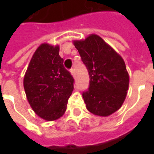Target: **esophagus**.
Returning <instances> with one entry per match:
<instances>
[{
  "mask_svg": "<svg viewBox=\"0 0 154 154\" xmlns=\"http://www.w3.org/2000/svg\"><path fill=\"white\" fill-rule=\"evenodd\" d=\"M70 72H71V74H72L73 77H75V70H74L73 68H72V69L70 70Z\"/></svg>",
  "mask_w": 154,
  "mask_h": 154,
  "instance_id": "1",
  "label": "esophagus"
}]
</instances>
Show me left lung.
Returning <instances> with one entry per match:
<instances>
[{"label": "left lung", "mask_w": 154, "mask_h": 154, "mask_svg": "<svg viewBox=\"0 0 154 154\" xmlns=\"http://www.w3.org/2000/svg\"><path fill=\"white\" fill-rule=\"evenodd\" d=\"M73 43L90 77L89 87L82 92L87 110L96 116H110L119 110L126 97L129 74L125 63L97 35Z\"/></svg>", "instance_id": "obj_1"}]
</instances>
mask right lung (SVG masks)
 Here are the masks:
<instances>
[{"mask_svg": "<svg viewBox=\"0 0 154 154\" xmlns=\"http://www.w3.org/2000/svg\"><path fill=\"white\" fill-rule=\"evenodd\" d=\"M59 47L41 44L33 55L24 77V87L32 109L45 120L60 118L73 91L74 79L63 66Z\"/></svg>", "mask_w": 154, "mask_h": 154, "instance_id": "1", "label": "right lung"}]
</instances>
